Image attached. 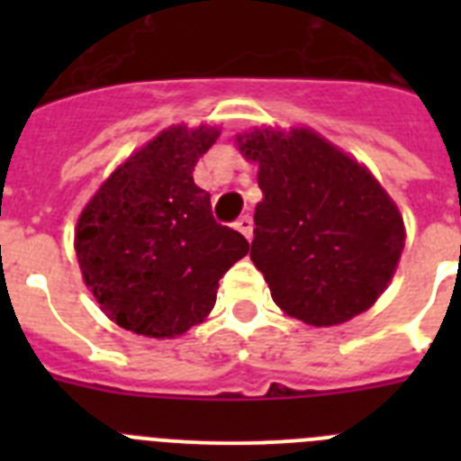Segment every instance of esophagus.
Here are the masks:
<instances>
[{
    "instance_id": "esophagus-1",
    "label": "esophagus",
    "mask_w": 461,
    "mask_h": 461,
    "mask_svg": "<svg viewBox=\"0 0 461 461\" xmlns=\"http://www.w3.org/2000/svg\"><path fill=\"white\" fill-rule=\"evenodd\" d=\"M235 228H238L244 238L251 240V235H254V219H251L249 214H244V217H240L238 221H235Z\"/></svg>"
}]
</instances>
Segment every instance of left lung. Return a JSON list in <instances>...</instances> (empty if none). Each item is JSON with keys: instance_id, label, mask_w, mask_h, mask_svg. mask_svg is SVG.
<instances>
[{"instance_id": "1", "label": "left lung", "mask_w": 461, "mask_h": 461, "mask_svg": "<svg viewBox=\"0 0 461 461\" xmlns=\"http://www.w3.org/2000/svg\"><path fill=\"white\" fill-rule=\"evenodd\" d=\"M240 152L258 164L251 260L272 300L316 328L367 312L404 249V219L356 158L309 129H256Z\"/></svg>"}]
</instances>
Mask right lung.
Segmentation results:
<instances>
[{"mask_svg":"<svg viewBox=\"0 0 461 461\" xmlns=\"http://www.w3.org/2000/svg\"><path fill=\"white\" fill-rule=\"evenodd\" d=\"M217 129L170 126L129 157L83 210L76 254L110 321L136 335H185L217 303L219 279L249 242L212 217L194 166Z\"/></svg>","mask_w":461,"mask_h":461,"instance_id":"1","label":"right lung"}]
</instances>
